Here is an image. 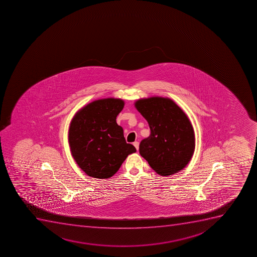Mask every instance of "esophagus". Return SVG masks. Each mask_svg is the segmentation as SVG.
I'll list each match as a JSON object with an SVG mask.
<instances>
[{"mask_svg":"<svg viewBox=\"0 0 257 257\" xmlns=\"http://www.w3.org/2000/svg\"><path fill=\"white\" fill-rule=\"evenodd\" d=\"M133 145H134L137 150L139 149V143H138V142H135V143H133Z\"/></svg>","mask_w":257,"mask_h":257,"instance_id":"1","label":"esophagus"}]
</instances>
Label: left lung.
<instances>
[{
  "instance_id": "1",
  "label": "left lung",
  "mask_w": 257,
  "mask_h": 257,
  "mask_svg": "<svg viewBox=\"0 0 257 257\" xmlns=\"http://www.w3.org/2000/svg\"><path fill=\"white\" fill-rule=\"evenodd\" d=\"M134 104L151 130L150 136L141 142V156L159 175L183 170L195 149L194 131L188 115L167 97L143 98Z\"/></svg>"
}]
</instances>
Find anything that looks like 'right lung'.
<instances>
[{
	"mask_svg": "<svg viewBox=\"0 0 257 257\" xmlns=\"http://www.w3.org/2000/svg\"><path fill=\"white\" fill-rule=\"evenodd\" d=\"M124 105L121 99H97L82 107L71 119L68 136L71 155L89 177L110 178L128 155L137 152L116 123Z\"/></svg>",
	"mask_w": 257,
	"mask_h": 257,
	"instance_id": "right-lung-1",
	"label": "right lung"
}]
</instances>
